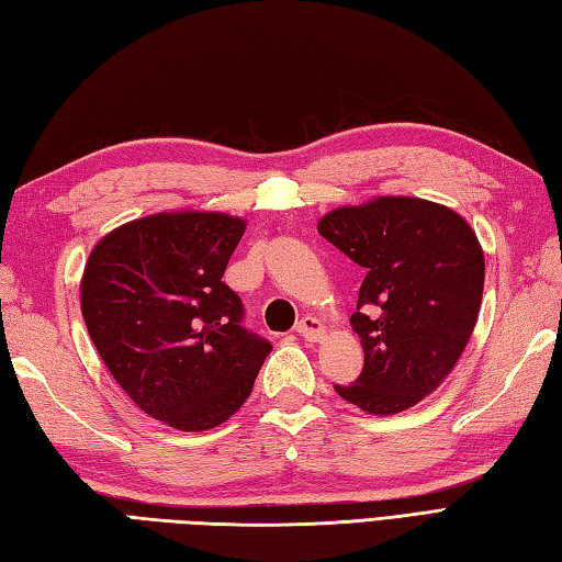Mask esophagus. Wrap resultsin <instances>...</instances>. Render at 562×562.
I'll use <instances>...</instances> for the list:
<instances>
[{
    "instance_id": "34e87169",
    "label": "esophagus",
    "mask_w": 562,
    "mask_h": 562,
    "mask_svg": "<svg viewBox=\"0 0 562 562\" xmlns=\"http://www.w3.org/2000/svg\"><path fill=\"white\" fill-rule=\"evenodd\" d=\"M295 331L307 341H319L325 337V325L319 323L317 317H303L301 323L295 325Z\"/></svg>"
}]
</instances>
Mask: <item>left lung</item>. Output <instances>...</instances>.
Segmentation results:
<instances>
[{
  "instance_id": "left-lung-1",
  "label": "left lung",
  "mask_w": 562,
  "mask_h": 562,
  "mask_svg": "<svg viewBox=\"0 0 562 562\" xmlns=\"http://www.w3.org/2000/svg\"><path fill=\"white\" fill-rule=\"evenodd\" d=\"M327 243L366 269L351 327L363 371L339 397L369 415H397L437 391L477 323L485 257L473 227L425 199L381 196L317 223Z\"/></svg>"
}]
</instances>
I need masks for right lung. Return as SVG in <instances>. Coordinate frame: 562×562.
Returning <instances> with one entry per match:
<instances>
[{"instance_id": "1", "label": "right lung", "mask_w": 562, "mask_h": 562, "mask_svg": "<svg viewBox=\"0 0 562 562\" xmlns=\"http://www.w3.org/2000/svg\"><path fill=\"white\" fill-rule=\"evenodd\" d=\"M243 233L225 213H157L109 233L85 267L99 357L137 407L181 431L231 419L271 351L221 281Z\"/></svg>"}]
</instances>
